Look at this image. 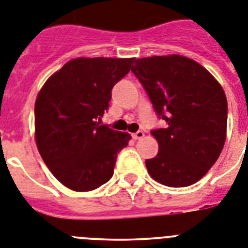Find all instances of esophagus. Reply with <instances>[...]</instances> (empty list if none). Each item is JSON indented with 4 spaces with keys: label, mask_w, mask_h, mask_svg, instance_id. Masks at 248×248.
I'll return each instance as SVG.
<instances>
[{
    "label": "esophagus",
    "mask_w": 248,
    "mask_h": 248,
    "mask_svg": "<svg viewBox=\"0 0 248 248\" xmlns=\"http://www.w3.org/2000/svg\"><path fill=\"white\" fill-rule=\"evenodd\" d=\"M143 136H145V134H143L142 131H137V132L132 134V139H134V140H140Z\"/></svg>",
    "instance_id": "1"
}]
</instances>
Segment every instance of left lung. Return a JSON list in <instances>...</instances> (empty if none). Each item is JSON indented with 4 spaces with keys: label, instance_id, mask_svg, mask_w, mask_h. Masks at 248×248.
<instances>
[{
    "label": "left lung",
    "instance_id": "1",
    "mask_svg": "<svg viewBox=\"0 0 248 248\" xmlns=\"http://www.w3.org/2000/svg\"><path fill=\"white\" fill-rule=\"evenodd\" d=\"M140 80L165 128H154L159 153L145 161L156 182L171 188L194 184L219 157L226 141L227 98L205 68L180 55L135 59Z\"/></svg>",
    "mask_w": 248,
    "mask_h": 248
}]
</instances>
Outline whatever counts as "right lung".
Here are the masks:
<instances>
[{
    "label": "right lung",
    "mask_w": 248,
    "mask_h": 248,
    "mask_svg": "<svg viewBox=\"0 0 248 248\" xmlns=\"http://www.w3.org/2000/svg\"><path fill=\"white\" fill-rule=\"evenodd\" d=\"M131 59L78 58L50 77L35 102V139L44 163L66 188L89 191L113 175L131 136L101 124L112 88Z\"/></svg>",
    "instance_id": "obj_1"
}]
</instances>
